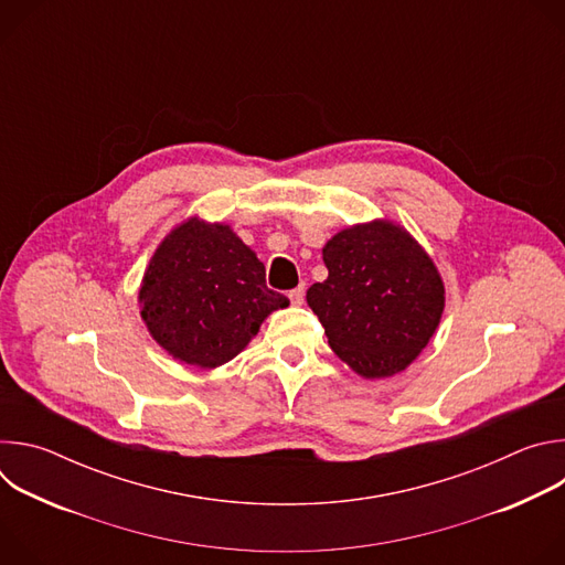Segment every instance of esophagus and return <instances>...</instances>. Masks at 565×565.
Returning <instances> with one entry per match:
<instances>
[{
	"instance_id": "obj_1",
	"label": "esophagus",
	"mask_w": 565,
	"mask_h": 565,
	"mask_svg": "<svg viewBox=\"0 0 565 565\" xmlns=\"http://www.w3.org/2000/svg\"><path fill=\"white\" fill-rule=\"evenodd\" d=\"M288 297H290V301H292L295 306H301V303H303V297H306V288H303V286H297V288H292V290L288 292Z\"/></svg>"
}]
</instances>
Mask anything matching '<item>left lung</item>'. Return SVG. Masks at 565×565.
Here are the masks:
<instances>
[{
  "label": "left lung",
  "mask_w": 565,
  "mask_h": 565,
  "mask_svg": "<svg viewBox=\"0 0 565 565\" xmlns=\"http://www.w3.org/2000/svg\"><path fill=\"white\" fill-rule=\"evenodd\" d=\"M329 277L308 288L331 349L364 377L412 364L434 335L445 288L431 259L393 223L342 230L324 246Z\"/></svg>",
  "instance_id": "left-lung-1"
}]
</instances>
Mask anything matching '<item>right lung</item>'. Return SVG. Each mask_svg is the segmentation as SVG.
<instances>
[{"mask_svg":"<svg viewBox=\"0 0 565 565\" xmlns=\"http://www.w3.org/2000/svg\"><path fill=\"white\" fill-rule=\"evenodd\" d=\"M142 319L177 360L203 369L230 362L262 321L290 301L266 286V268L227 225L196 218L156 250L140 288Z\"/></svg>","mask_w":565,"mask_h":565,"instance_id":"right-lung-1","label":"right lung"}]
</instances>
